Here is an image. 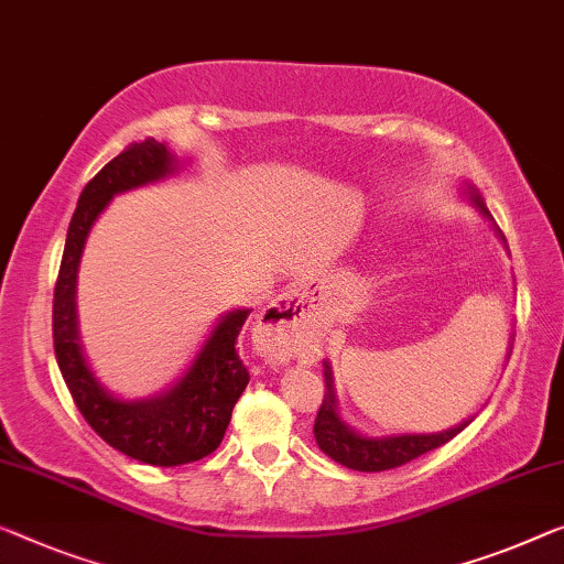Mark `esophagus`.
<instances>
[{
    "label": "esophagus",
    "mask_w": 564,
    "mask_h": 564,
    "mask_svg": "<svg viewBox=\"0 0 564 564\" xmlns=\"http://www.w3.org/2000/svg\"><path fill=\"white\" fill-rule=\"evenodd\" d=\"M306 316V301L299 291L283 293L268 306L258 318V329L263 334V339L271 347L273 362H289L296 351V336L299 326Z\"/></svg>",
    "instance_id": "1"
}]
</instances>
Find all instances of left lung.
<instances>
[{"instance_id":"obj_1","label":"left lung","mask_w":564,"mask_h":564,"mask_svg":"<svg viewBox=\"0 0 564 564\" xmlns=\"http://www.w3.org/2000/svg\"><path fill=\"white\" fill-rule=\"evenodd\" d=\"M460 197L468 199L478 213H481L486 220L494 223V217L486 209V202L474 184L464 182L460 184ZM494 232L503 240L501 230L494 225ZM507 246V240H503ZM511 349V344H509ZM511 355V351H509ZM324 382H326V394L322 400V408H318L316 423H314V438L316 445L322 448L326 456L336 464L347 466L351 470H367V474H375V470H388L398 468L408 460H413L423 453L438 448V445L448 443L451 438L464 431L474 417L464 420V423L448 427V431L441 433H394V435H367L359 433L349 423H344L339 415V405H336V392H334V375L332 365L324 362Z\"/></svg>"}]
</instances>
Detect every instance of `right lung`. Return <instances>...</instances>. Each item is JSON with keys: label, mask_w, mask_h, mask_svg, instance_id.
<instances>
[{"label": "right lung", "mask_w": 564, "mask_h": 564, "mask_svg": "<svg viewBox=\"0 0 564 564\" xmlns=\"http://www.w3.org/2000/svg\"><path fill=\"white\" fill-rule=\"evenodd\" d=\"M180 170V156L166 141L149 137L126 147L86 184L67 228L53 301L57 367L80 415L111 448L149 466H182L209 456L223 443L235 402L250 380L235 341L253 308L225 311L182 377L149 398L126 400L106 390L83 355L75 293L90 230L116 195L164 182Z\"/></svg>", "instance_id": "add662e5"}]
</instances>
